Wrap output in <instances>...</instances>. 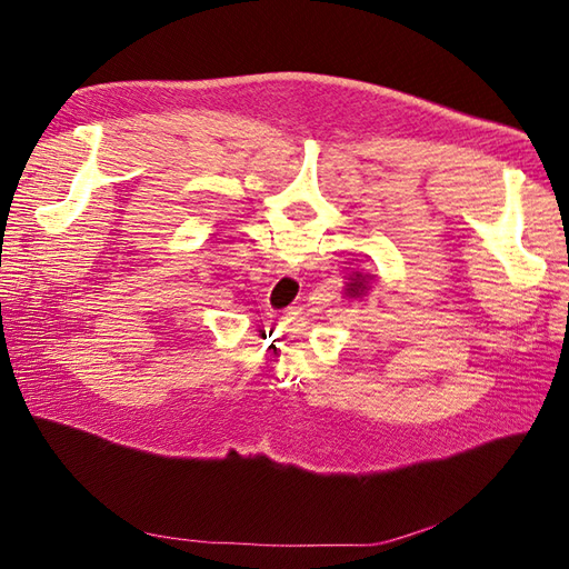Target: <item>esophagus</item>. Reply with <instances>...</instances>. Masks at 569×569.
Instances as JSON below:
<instances>
[{"label": "esophagus", "mask_w": 569, "mask_h": 569, "mask_svg": "<svg viewBox=\"0 0 569 569\" xmlns=\"http://www.w3.org/2000/svg\"><path fill=\"white\" fill-rule=\"evenodd\" d=\"M278 272H280V274H297V272H299V268H297L295 263H287V261H282V263H278Z\"/></svg>", "instance_id": "1"}]
</instances>
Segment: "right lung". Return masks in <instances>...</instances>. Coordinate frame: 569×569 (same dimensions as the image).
Returning a JSON list of instances; mask_svg holds the SVG:
<instances>
[{"label":"right lung","mask_w":569,"mask_h":569,"mask_svg":"<svg viewBox=\"0 0 569 569\" xmlns=\"http://www.w3.org/2000/svg\"><path fill=\"white\" fill-rule=\"evenodd\" d=\"M372 278L375 274L358 263V258H351L349 266L343 268V295H347L349 299H363L368 297L370 291V284H372Z\"/></svg>","instance_id":"1"}]
</instances>
